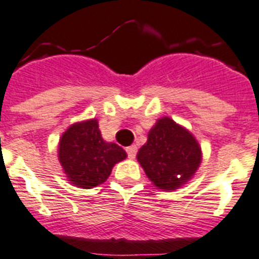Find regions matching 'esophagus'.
<instances>
[{
	"label": "esophagus",
	"instance_id": "obj_1",
	"mask_svg": "<svg viewBox=\"0 0 259 259\" xmlns=\"http://www.w3.org/2000/svg\"><path fill=\"white\" fill-rule=\"evenodd\" d=\"M126 153H127V157H129V158H134L137 154L136 145H132V146H129V148H126Z\"/></svg>",
	"mask_w": 259,
	"mask_h": 259
}]
</instances>
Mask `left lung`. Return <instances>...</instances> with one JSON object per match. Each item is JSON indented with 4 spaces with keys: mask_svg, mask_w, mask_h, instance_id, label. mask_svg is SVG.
<instances>
[{
    "mask_svg": "<svg viewBox=\"0 0 259 259\" xmlns=\"http://www.w3.org/2000/svg\"><path fill=\"white\" fill-rule=\"evenodd\" d=\"M137 159L154 186L176 190L194 176L202 159L194 136L169 117L157 119Z\"/></svg>",
    "mask_w": 259,
    "mask_h": 259,
    "instance_id": "left-lung-1",
    "label": "left lung"
}]
</instances>
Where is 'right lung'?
<instances>
[{"label": "right lung", "mask_w": 259, "mask_h": 259, "mask_svg": "<svg viewBox=\"0 0 259 259\" xmlns=\"http://www.w3.org/2000/svg\"><path fill=\"white\" fill-rule=\"evenodd\" d=\"M126 157L121 146L104 141L96 118L73 123L58 144V159L66 177L82 189L104 184L113 166Z\"/></svg>", "instance_id": "right-lung-1"}]
</instances>
